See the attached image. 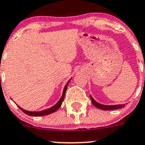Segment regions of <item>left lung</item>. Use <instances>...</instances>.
<instances>
[{
	"label": "left lung",
	"instance_id": "1",
	"mask_svg": "<svg viewBox=\"0 0 145 145\" xmlns=\"http://www.w3.org/2000/svg\"><path fill=\"white\" fill-rule=\"evenodd\" d=\"M90 98H91V102L93 104V105L96 108H100L101 110H116V109H119L125 107V104H118V105H103V104H101L95 101L93 99L92 96L90 95Z\"/></svg>",
	"mask_w": 145,
	"mask_h": 145
}]
</instances>
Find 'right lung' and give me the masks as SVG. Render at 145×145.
Masks as SVG:
<instances>
[{
	"instance_id": "add662e5",
	"label": "right lung",
	"mask_w": 145,
	"mask_h": 145,
	"mask_svg": "<svg viewBox=\"0 0 145 145\" xmlns=\"http://www.w3.org/2000/svg\"><path fill=\"white\" fill-rule=\"evenodd\" d=\"M71 79H69V81L67 83V84H66L65 86H64V90H63L62 95H61V97L60 98V99L59 100V101L55 104V105H53V106L51 107V108H47V109H45V110H41V111H28V110H24L23 108H20L19 105H18V106L19 107L20 109L23 113H25V114L28 115V116H47V115L49 114H51V113H54V112L57 111V110H58L59 108H60V106L61 105V104H62V102L63 101H64V95H65V93H66V91H67V87H68V84L70 82V81H71Z\"/></svg>"
}]
</instances>
